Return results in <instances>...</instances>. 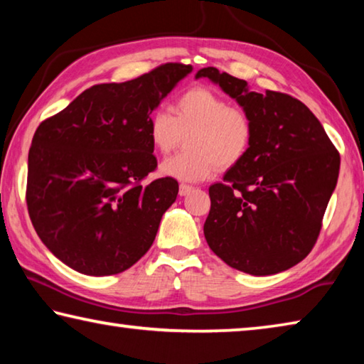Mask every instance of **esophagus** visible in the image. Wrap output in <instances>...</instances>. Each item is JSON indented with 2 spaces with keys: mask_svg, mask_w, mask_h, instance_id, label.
I'll return each mask as SVG.
<instances>
[{
  "mask_svg": "<svg viewBox=\"0 0 364 364\" xmlns=\"http://www.w3.org/2000/svg\"><path fill=\"white\" fill-rule=\"evenodd\" d=\"M191 191H193V186H191V184H186V183L180 184V196H186L188 193H191Z\"/></svg>",
  "mask_w": 364,
  "mask_h": 364,
  "instance_id": "34e87169",
  "label": "esophagus"
}]
</instances>
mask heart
Returning <instances> with one entry per match:
<instances>
[{"label": "heart", "instance_id": "b5f03b06", "mask_svg": "<svg viewBox=\"0 0 364 364\" xmlns=\"http://www.w3.org/2000/svg\"><path fill=\"white\" fill-rule=\"evenodd\" d=\"M147 134L159 154L167 156L188 134L186 147L162 164V173L180 181H202L217 167L230 168L247 156L255 127L250 114L231 106L207 86H193L176 97L173 114L156 109L147 120Z\"/></svg>", "mask_w": 364, "mask_h": 364}]
</instances>
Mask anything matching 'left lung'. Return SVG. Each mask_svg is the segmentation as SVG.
<instances>
[{"mask_svg":"<svg viewBox=\"0 0 364 364\" xmlns=\"http://www.w3.org/2000/svg\"><path fill=\"white\" fill-rule=\"evenodd\" d=\"M218 83L250 114L255 134L223 183L208 188V247L231 268L276 274L315 247L338 178L341 156L304 102L279 91H249L245 80L215 67L196 78Z\"/></svg>","mask_w":364,"mask_h":364,"instance_id":"1","label":"left lung"}]
</instances>
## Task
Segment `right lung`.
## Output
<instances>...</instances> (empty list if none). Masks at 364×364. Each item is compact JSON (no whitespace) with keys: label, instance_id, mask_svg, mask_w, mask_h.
<instances>
[{"label":"right lung","instance_id":"add662e5","mask_svg":"<svg viewBox=\"0 0 364 364\" xmlns=\"http://www.w3.org/2000/svg\"><path fill=\"white\" fill-rule=\"evenodd\" d=\"M191 70L167 63L128 82L95 85L36 128L27 208L43 244L67 267L117 274L151 249L178 181H146L157 170L147 120Z\"/></svg>","mask_w":364,"mask_h":364}]
</instances>
